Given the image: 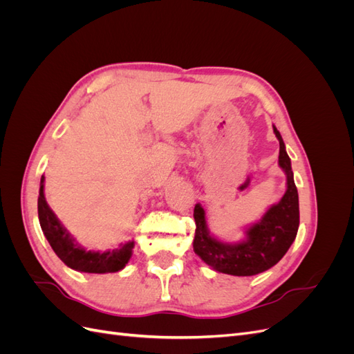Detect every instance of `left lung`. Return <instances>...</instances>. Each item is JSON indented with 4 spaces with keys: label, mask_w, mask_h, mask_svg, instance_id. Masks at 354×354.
I'll return each mask as SVG.
<instances>
[{
    "label": "left lung",
    "mask_w": 354,
    "mask_h": 354,
    "mask_svg": "<svg viewBox=\"0 0 354 354\" xmlns=\"http://www.w3.org/2000/svg\"><path fill=\"white\" fill-rule=\"evenodd\" d=\"M279 140V167L286 174V192L282 199L266 211L260 221L246 229V238L238 243H227L209 234L205 211L196 203L194 217L196 223L194 250L214 270L233 276H252L269 270L289 250L295 241L299 226L298 192L294 183L285 143L273 125Z\"/></svg>",
    "instance_id": "left-lung-1"
}]
</instances>
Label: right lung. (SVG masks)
Returning a JSON list of instances; mask_svg holds the SVG:
<instances>
[{"label":"right lung","instance_id":"obj_1","mask_svg":"<svg viewBox=\"0 0 354 354\" xmlns=\"http://www.w3.org/2000/svg\"><path fill=\"white\" fill-rule=\"evenodd\" d=\"M44 176L41 177L38 196V218L42 233L51 245L53 251L68 267L85 273H113L124 269L131 259L134 241H128L121 248L112 251H87L75 242L72 234L63 227V224L48 207L44 196Z\"/></svg>","mask_w":354,"mask_h":354}]
</instances>
